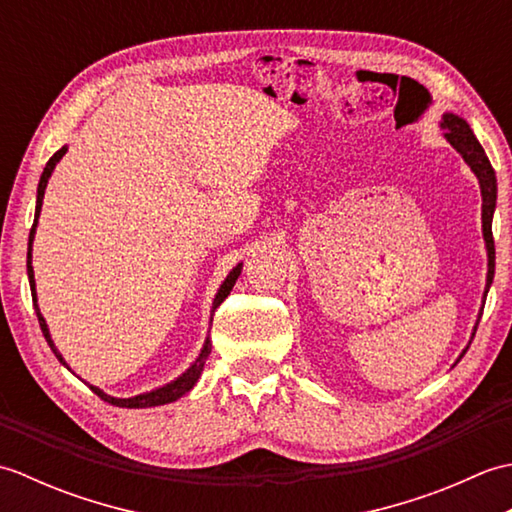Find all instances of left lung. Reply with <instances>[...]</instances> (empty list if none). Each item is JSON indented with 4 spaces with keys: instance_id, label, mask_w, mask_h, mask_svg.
Instances as JSON below:
<instances>
[{
    "instance_id": "1",
    "label": "left lung",
    "mask_w": 512,
    "mask_h": 512,
    "mask_svg": "<svg viewBox=\"0 0 512 512\" xmlns=\"http://www.w3.org/2000/svg\"><path fill=\"white\" fill-rule=\"evenodd\" d=\"M442 129H444V138H447L449 143L460 151V156L464 158L466 165L471 167V171L475 173L477 180H480V189H482V231H484V242H486V250H488V275H486V290H484V299H486L488 288H491L493 275H495L493 213H495V202H497V178H495V171L491 167V160H488L482 145L477 143L475 134L471 132V127H469V123L464 121V118L455 116V114H444ZM480 319H482V312H480V317H477V323H480ZM477 323H475V330H477ZM475 330H473V336H475Z\"/></svg>"
}]
</instances>
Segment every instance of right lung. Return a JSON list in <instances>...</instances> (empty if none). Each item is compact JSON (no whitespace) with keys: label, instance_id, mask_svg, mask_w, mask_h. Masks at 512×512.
<instances>
[{"label":"right lung","instance_id":"1","mask_svg":"<svg viewBox=\"0 0 512 512\" xmlns=\"http://www.w3.org/2000/svg\"><path fill=\"white\" fill-rule=\"evenodd\" d=\"M65 147H61L57 154H54L50 160H48V165H46V169H43V173H41V180H39V189H37V209H35V224H32V228H30V237H28V279H30V292H32V301H35V310H37V319H39V325H41V332H43V336H46V341H48V345H50V350L54 352V356L59 358V361L65 365V361L61 358V354L57 352V347H54V343H52V339H50V332H48V325H46V319L41 317V312H39V306H37V290H35V275H32V239H35V231H37V220H39V213H41V204H43V193H46V187H48V178H50V173H52V169L57 167V162L63 158V154H65ZM239 273H242V264H237L231 273H228V277L224 279V284L220 286V290H217V295H215V301H213V312H215V308L220 306V303L231 295V290H233V286H235V281H237V277H239ZM209 354H211V339H206V343H204V347H202V352H200V356L195 358V363L187 369V372H184L180 378H176L173 380V383H169V385H165V387H158V389H154V391H147V394H140V396H134V398H114V396H107L105 391H101L99 387H94V385H90V389L94 391L96 396H99L101 400H105V402H110V405H116V407H127V409H145V407H158V405H167V402H173V400H178L180 396H184L187 394L189 389H193V385L198 383V378H200V374H202V369H204V363H206V358H209ZM68 367V365H65Z\"/></svg>","mask_w":512,"mask_h":512}]
</instances>
